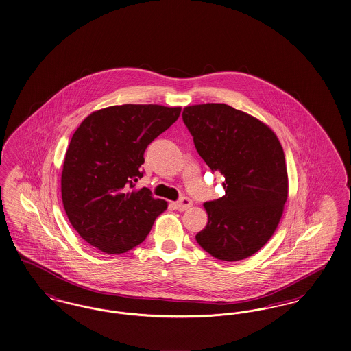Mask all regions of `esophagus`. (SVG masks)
<instances>
[{"mask_svg":"<svg viewBox=\"0 0 351 351\" xmlns=\"http://www.w3.org/2000/svg\"><path fill=\"white\" fill-rule=\"evenodd\" d=\"M191 206H193V202L189 198H182L181 200L173 203V207H174L177 211H186V210L190 208Z\"/></svg>","mask_w":351,"mask_h":351,"instance_id":"1","label":"esophagus"}]
</instances>
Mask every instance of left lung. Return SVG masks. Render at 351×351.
<instances>
[{"label":"left lung","mask_w":351,"mask_h":351,"mask_svg":"<svg viewBox=\"0 0 351 351\" xmlns=\"http://www.w3.org/2000/svg\"><path fill=\"white\" fill-rule=\"evenodd\" d=\"M182 118L200 157L226 178V195L204 203L208 223L195 239L215 258H247L271 239L283 215V148L267 124L226 104L186 106Z\"/></svg>","instance_id":"8db88e82"}]
</instances>
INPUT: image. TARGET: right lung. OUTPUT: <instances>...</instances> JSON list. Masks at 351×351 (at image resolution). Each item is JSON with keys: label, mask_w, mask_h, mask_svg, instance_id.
<instances>
[{"label": "right lung", "mask_w": 351, "mask_h": 351, "mask_svg": "<svg viewBox=\"0 0 351 351\" xmlns=\"http://www.w3.org/2000/svg\"><path fill=\"white\" fill-rule=\"evenodd\" d=\"M181 107L122 105L97 110L78 125L65 153L61 198L78 234L107 254L141 244L168 202L149 189H135L143 177L144 152L176 122Z\"/></svg>", "instance_id": "obj_1"}]
</instances>
